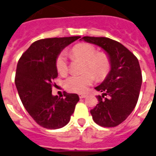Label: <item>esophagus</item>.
Returning <instances> with one entry per match:
<instances>
[{
  "label": "esophagus",
  "mask_w": 156,
  "mask_h": 156,
  "mask_svg": "<svg viewBox=\"0 0 156 156\" xmlns=\"http://www.w3.org/2000/svg\"><path fill=\"white\" fill-rule=\"evenodd\" d=\"M78 95H79V98H84L87 97V94H79Z\"/></svg>",
  "instance_id": "obj_1"
}]
</instances>
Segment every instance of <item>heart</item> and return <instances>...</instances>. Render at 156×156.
<instances>
[{
  "mask_svg": "<svg viewBox=\"0 0 156 156\" xmlns=\"http://www.w3.org/2000/svg\"><path fill=\"white\" fill-rule=\"evenodd\" d=\"M69 54L74 59L84 62L83 70L81 74H72L64 82V87L68 91L83 93L88 89L94 80L105 78L111 70V58L106 52H96L95 47L88 43H78L72 47ZM57 71L65 75L68 71V66L65 55L59 54L55 62Z\"/></svg>",
  "mask_w": 156,
  "mask_h": 156,
  "instance_id": "b5f03b06",
  "label": "heart"
}]
</instances>
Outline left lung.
I'll return each mask as SVG.
<instances>
[{
	"label": "left lung",
	"instance_id": "obj_1",
	"mask_svg": "<svg viewBox=\"0 0 156 156\" xmlns=\"http://www.w3.org/2000/svg\"><path fill=\"white\" fill-rule=\"evenodd\" d=\"M85 41L104 49L111 58V71L95 87L102 92L98 103L90 110L93 120L104 127L122 123L137 104L142 85V73L137 58L118 41L104 37H83ZM107 96V97H105Z\"/></svg>",
	"mask_w": 156,
	"mask_h": 156
}]
</instances>
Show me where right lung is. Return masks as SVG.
Masks as SVG:
<instances>
[{
  "mask_svg": "<svg viewBox=\"0 0 156 156\" xmlns=\"http://www.w3.org/2000/svg\"><path fill=\"white\" fill-rule=\"evenodd\" d=\"M81 37H54L34 41L19 59L15 84L22 104L37 123L46 129L62 128L70 120L79 101L77 94H52L58 77L55 62L66 46Z\"/></svg>",
  "mask_w": 156,
  "mask_h": 156,
  "instance_id": "right-lung-1",
  "label": "right lung"
}]
</instances>
